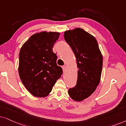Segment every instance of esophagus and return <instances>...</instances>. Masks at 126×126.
<instances>
[{"label": "esophagus", "instance_id": "obj_1", "mask_svg": "<svg viewBox=\"0 0 126 126\" xmlns=\"http://www.w3.org/2000/svg\"><path fill=\"white\" fill-rule=\"evenodd\" d=\"M62 68H63V72H65L66 70V66L64 65V66H62Z\"/></svg>", "mask_w": 126, "mask_h": 126}]
</instances>
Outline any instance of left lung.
<instances>
[{
	"instance_id": "8db88e82",
	"label": "left lung",
	"mask_w": 126,
	"mask_h": 126,
	"mask_svg": "<svg viewBox=\"0 0 126 126\" xmlns=\"http://www.w3.org/2000/svg\"><path fill=\"white\" fill-rule=\"evenodd\" d=\"M65 41L74 53L78 68L77 84L68 89L70 97L77 101L89 97L99 84L103 56L94 37L80 28L64 33Z\"/></svg>"
}]
</instances>
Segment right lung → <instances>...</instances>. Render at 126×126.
<instances>
[{"mask_svg":"<svg viewBox=\"0 0 126 126\" xmlns=\"http://www.w3.org/2000/svg\"><path fill=\"white\" fill-rule=\"evenodd\" d=\"M59 33L44 32L32 36L22 47L19 55L20 78L32 94L44 97L51 92L63 70L56 64L53 47Z\"/></svg>","mask_w":126,"mask_h":126,"instance_id":"add662e5","label":"right lung"}]
</instances>
